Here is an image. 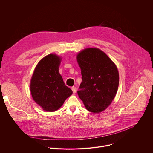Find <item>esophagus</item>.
<instances>
[{"label":"esophagus","instance_id":"1","mask_svg":"<svg viewBox=\"0 0 153 153\" xmlns=\"http://www.w3.org/2000/svg\"><path fill=\"white\" fill-rule=\"evenodd\" d=\"M71 90H72V91H73V93H76V91H77V88L76 87H72L71 88Z\"/></svg>","mask_w":153,"mask_h":153}]
</instances>
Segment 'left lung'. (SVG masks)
<instances>
[{"label":"left lung","mask_w":153,"mask_h":153,"mask_svg":"<svg viewBox=\"0 0 153 153\" xmlns=\"http://www.w3.org/2000/svg\"><path fill=\"white\" fill-rule=\"evenodd\" d=\"M82 77L77 94L86 110L99 113L114 99L119 74L115 63L99 48H88L77 54Z\"/></svg>","instance_id":"1"}]
</instances>
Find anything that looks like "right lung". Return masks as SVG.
I'll list each match as a JSON object with an SVG mask.
<instances>
[{
	"label": "right lung",
	"mask_w": 153,
	"mask_h": 153,
	"mask_svg": "<svg viewBox=\"0 0 153 153\" xmlns=\"http://www.w3.org/2000/svg\"><path fill=\"white\" fill-rule=\"evenodd\" d=\"M62 58L50 54L37 63L30 81V91L34 102L45 111L59 109L72 90L65 85L59 71Z\"/></svg>",
	"instance_id": "add662e5"
}]
</instances>
